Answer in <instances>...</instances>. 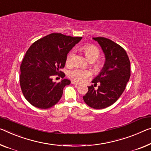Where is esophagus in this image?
Returning <instances> with one entry per match:
<instances>
[{"mask_svg":"<svg viewBox=\"0 0 151 151\" xmlns=\"http://www.w3.org/2000/svg\"><path fill=\"white\" fill-rule=\"evenodd\" d=\"M71 83H72V84H74V85H79V84H80V83H79L74 82V81H73V82H71Z\"/></svg>","mask_w":151,"mask_h":151,"instance_id":"obj_1","label":"esophagus"}]
</instances>
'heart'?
I'll return each mask as SVG.
<instances>
[{
  "label": "heart",
  "mask_w": 151,
  "mask_h": 151,
  "mask_svg": "<svg viewBox=\"0 0 151 151\" xmlns=\"http://www.w3.org/2000/svg\"><path fill=\"white\" fill-rule=\"evenodd\" d=\"M81 50L84 53L86 57L88 60H92L96 61L97 58L100 55L99 50L97 48L96 46L92 45H86L82 46ZM73 57V52L71 51L69 53L66 58V64L68 65H71L72 63V59ZM90 76V73L88 71L83 70V69H76L74 70L70 71L69 73V76L71 80L75 82H82L84 81L86 79L88 78Z\"/></svg>",
  "instance_id": "obj_1"
}]
</instances>
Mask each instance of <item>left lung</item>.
I'll use <instances>...</instances> for the list:
<instances>
[{
	"mask_svg": "<svg viewBox=\"0 0 151 151\" xmlns=\"http://www.w3.org/2000/svg\"><path fill=\"white\" fill-rule=\"evenodd\" d=\"M92 38L101 46L105 61L92 81L94 86L99 83L98 89L95 90L93 86H88L83 99L90 107L102 109L115 103L124 92L130 78V62L126 50L117 43L104 37Z\"/></svg>",
	"mask_w": 151,
	"mask_h": 151,
	"instance_id": "obj_1",
	"label": "left lung"
}]
</instances>
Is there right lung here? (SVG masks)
Returning <instances> with one entry per match:
<instances>
[{
  "instance_id": "add662e5",
  "label": "right lung",
  "mask_w": 151,
  "mask_h": 151,
  "mask_svg": "<svg viewBox=\"0 0 151 151\" xmlns=\"http://www.w3.org/2000/svg\"><path fill=\"white\" fill-rule=\"evenodd\" d=\"M82 37H71L52 33L32 44L20 67L19 82L23 94L32 105L48 109L61 99L64 87L71 81L64 79L54 83L52 77L65 74L61 71L69 52Z\"/></svg>"
}]
</instances>
